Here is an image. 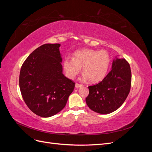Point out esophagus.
Instances as JSON below:
<instances>
[{"label": "esophagus", "instance_id": "1", "mask_svg": "<svg viewBox=\"0 0 152 152\" xmlns=\"http://www.w3.org/2000/svg\"><path fill=\"white\" fill-rule=\"evenodd\" d=\"M82 85V84H78V83H76L75 84V87H77V88H78V87H81Z\"/></svg>", "mask_w": 152, "mask_h": 152}]
</instances>
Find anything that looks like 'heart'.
<instances>
[{
  "label": "heart",
  "instance_id": "obj_1",
  "mask_svg": "<svg viewBox=\"0 0 152 152\" xmlns=\"http://www.w3.org/2000/svg\"><path fill=\"white\" fill-rule=\"evenodd\" d=\"M110 63L109 54L105 50L84 49L76 51L73 58L66 57L63 67L66 76L71 79L79 74L82 67L84 73L82 79H88L91 82L96 83L107 75Z\"/></svg>",
  "mask_w": 152,
  "mask_h": 152
}]
</instances>
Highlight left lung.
<instances>
[{"label": "left lung", "mask_w": 152, "mask_h": 152, "mask_svg": "<svg viewBox=\"0 0 152 152\" xmlns=\"http://www.w3.org/2000/svg\"><path fill=\"white\" fill-rule=\"evenodd\" d=\"M131 86L129 63L125 59L113 61L112 68L102 81L89 86V95L86 99L93 111L107 114L115 111L125 102Z\"/></svg>", "instance_id": "1"}]
</instances>
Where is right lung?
<instances>
[{"instance_id": "obj_1", "label": "right lung", "mask_w": 152, "mask_h": 152, "mask_svg": "<svg viewBox=\"0 0 152 152\" xmlns=\"http://www.w3.org/2000/svg\"><path fill=\"white\" fill-rule=\"evenodd\" d=\"M59 44L37 48L21 68V96L32 112L42 117L54 115L65 107L75 82L63 74Z\"/></svg>"}]
</instances>
